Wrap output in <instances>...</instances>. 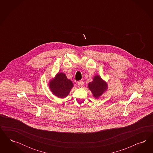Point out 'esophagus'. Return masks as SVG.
<instances>
[{
	"mask_svg": "<svg viewBox=\"0 0 153 153\" xmlns=\"http://www.w3.org/2000/svg\"><path fill=\"white\" fill-rule=\"evenodd\" d=\"M83 82L82 81H79L78 82V83H77V85H78V86H79V88H82V86H83Z\"/></svg>",
	"mask_w": 153,
	"mask_h": 153,
	"instance_id": "34e87169",
	"label": "esophagus"
}]
</instances>
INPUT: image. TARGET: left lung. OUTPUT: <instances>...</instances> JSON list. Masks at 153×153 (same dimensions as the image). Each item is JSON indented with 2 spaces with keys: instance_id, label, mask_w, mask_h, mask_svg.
<instances>
[{
  "instance_id": "8db88e82",
  "label": "left lung",
  "mask_w": 153,
  "mask_h": 153,
  "mask_svg": "<svg viewBox=\"0 0 153 153\" xmlns=\"http://www.w3.org/2000/svg\"><path fill=\"white\" fill-rule=\"evenodd\" d=\"M88 88L93 93V96L96 98L101 96L104 91L107 90L108 86L99 76H95L92 82L88 84Z\"/></svg>"
}]
</instances>
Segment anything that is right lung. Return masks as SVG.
Wrapping results in <instances>:
<instances>
[{
	"instance_id": "1",
	"label": "right lung",
	"mask_w": 153,
	"mask_h": 153,
	"mask_svg": "<svg viewBox=\"0 0 153 153\" xmlns=\"http://www.w3.org/2000/svg\"><path fill=\"white\" fill-rule=\"evenodd\" d=\"M73 86L72 82L63 73L58 74L55 79L50 81L49 83V88L53 94L60 98L66 97Z\"/></svg>"
}]
</instances>
